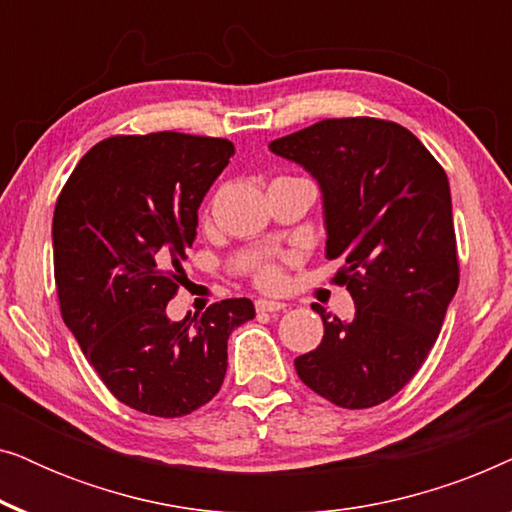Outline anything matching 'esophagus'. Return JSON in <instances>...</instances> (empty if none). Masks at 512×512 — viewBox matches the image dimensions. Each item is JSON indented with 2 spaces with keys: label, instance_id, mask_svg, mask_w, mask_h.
I'll return each instance as SVG.
<instances>
[{
  "label": "esophagus",
  "instance_id": "1",
  "mask_svg": "<svg viewBox=\"0 0 512 512\" xmlns=\"http://www.w3.org/2000/svg\"><path fill=\"white\" fill-rule=\"evenodd\" d=\"M284 303H279V300H256V312H282L284 310Z\"/></svg>",
  "mask_w": 512,
  "mask_h": 512
}]
</instances>
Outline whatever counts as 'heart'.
I'll return each mask as SVG.
<instances>
[{
    "label": "heart",
    "instance_id": "heart-1",
    "mask_svg": "<svg viewBox=\"0 0 512 512\" xmlns=\"http://www.w3.org/2000/svg\"><path fill=\"white\" fill-rule=\"evenodd\" d=\"M291 263V256L265 258L256 265L254 284L263 291H279L286 282V265Z\"/></svg>",
    "mask_w": 512,
    "mask_h": 512
}]
</instances>
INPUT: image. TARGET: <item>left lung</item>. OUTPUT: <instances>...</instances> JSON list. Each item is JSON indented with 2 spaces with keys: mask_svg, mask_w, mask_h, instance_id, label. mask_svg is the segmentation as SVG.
Returning <instances> with one entry per match:
<instances>
[{
  "mask_svg": "<svg viewBox=\"0 0 512 512\" xmlns=\"http://www.w3.org/2000/svg\"><path fill=\"white\" fill-rule=\"evenodd\" d=\"M270 149L319 181L326 254L342 261L333 284L356 305L352 321L312 305L324 340L296 373L340 408H373L417 375L457 293L447 174L408 128L370 116L326 118Z\"/></svg>",
  "mask_w": 512,
  "mask_h": 512,
  "instance_id": "8db88e82",
  "label": "left lung"
}]
</instances>
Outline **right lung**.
<instances>
[{
	"label": "right lung",
	"mask_w": 512,
	"mask_h": 512,
	"mask_svg": "<svg viewBox=\"0 0 512 512\" xmlns=\"http://www.w3.org/2000/svg\"><path fill=\"white\" fill-rule=\"evenodd\" d=\"M235 153L221 137L151 132L97 142L62 186L53 214L60 312L114 398L153 417H184L219 394L233 328L249 298L170 321L188 286L181 263L198 209Z\"/></svg>",
	"instance_id": "right-lung-1"
}]
</instances>
